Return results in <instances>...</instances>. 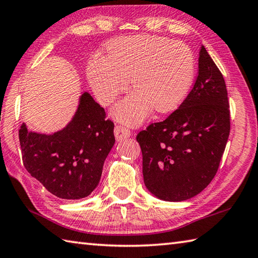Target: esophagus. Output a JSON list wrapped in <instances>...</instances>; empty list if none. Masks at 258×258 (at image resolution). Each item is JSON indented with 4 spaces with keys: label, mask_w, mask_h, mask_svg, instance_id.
I'll return each instance as SVG.
<instances>
[{
    "label": "esophagus",
    "mask_w": 258,
    "mask_h": 258,
    "mask_svg": "<svg viewBox=\"0 0 258 258\" xmlns=\"http://www.w3.org/2000/svg\"><path fill=\"white\" fill-rule=\"evenodd\" d=\"M130 135H131V133L128 128L123 127V125H115L114 136H115V139L118 140V142L130 137Z\"/></svg>",
    "instance_id": "1"
}]
</instances>
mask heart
Returning a JSON list of instances; mask_svg holds the SVG:
<instances>
[{
    "label": "heart",
    "mask_w": 258,
    "mask_h": 258,
    "mask_svg": "<svg viewBox=\"0 0 258 258\" xmlns=\"http://www.w3.org/2000/svg\"><path fill=\"white\" fill-rule=\"evenodd\" d=\"M109 56L95 55L87 65V77L100 103L109 105L130 83L137 91L112 109L116 120L139 124L154 108L172 111L186 98L194 80L196 59L187 45L171 39L140 35L111 41Z\"/></svg>",
    "instance_id": "1"
}]
</instances>
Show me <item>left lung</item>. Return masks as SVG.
<instances>
[{
    "mask_svg": "<svg viewBox=\"0 0 258 258\" xmlns=\"http://www.w3.org/2000/svg\"><path fill=\"white\" fill-rule=\"evenodd\" d=\"M230 133L225 80L205 47L198 76L178 109L137 135L145 185L165 201H184L216 176Z\"/></svg>",
    "mask_w": 258,
    "mask_h": 258,
    "instance_id": "left-lung-1",
    "label": "left lung"
}]
</instances>
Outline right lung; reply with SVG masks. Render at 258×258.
<instances>
[{"instance_id":"1","label":"right lung","mask_w":258,"mask_h":258,"mask_svg":"<svg viewBox=\"0 0 258 258\" xmlns=\"http://www.w3.org/2000/svg\"><path fill=\"white\" fill-rule=\"evenodd\" d=\"M113 129L104 109L85 92L74 118L58 133H31L21 124L23 166L57 198H85L100 182L104 160L115 142Z\"/></svg>"}]
</instances>
